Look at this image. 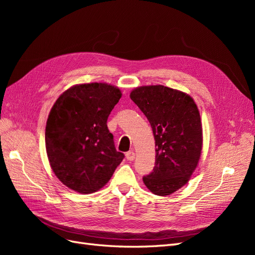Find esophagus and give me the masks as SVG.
Segmentation results:
<instances>
[{
    "instance_id": "esophagus-1",
    "label": "esophagus",
    "mask_w": 255,
    "mask_h": 255,
    "mask_svg": "<svg viewBox=\"0 0 255 255\" xmlns=\"http://www.w3.org/2000/svg\"><path fill=\"white\" fill-rule=\"evenodd\" d=\"M126 156H127L128 160H134L135 159V153H134V151H128V152H127Z\"/></svg>"
}]
</instances>
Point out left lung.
<instances>
[{
	"label": "left lung",
	"instance_id": "1",
	"mask_svg": "<svg viewBox=\"0 0 255 255\" xmlns=\"http://www.w3.org/2000/svg\"><path fill=\"white\" fill-rule=\"evenodd\" d=\"M129 97L149 120L155 139V166L143 183L154 195H171L189 181L201 156L198 107L189 95L163 85L137 87Z\"/></svg>",
	"mask_w": 255,
	"mask_h": 255
}]
</instances>
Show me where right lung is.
I'll return each mask as SVG.
<instances>
[{"label":"right lung","mask_w":255,"mask_h":255,"mask_svg":"<svg viewBox=\"0 0 255 255\" xmlns=\"http://www.w3.org/2000/svg\"><path fill=\"white\" fill-rule=\"evenodd\" d=\"M121 96L110 84H80L54 103L45 127V149L53 172L68 188L80 194L98 191L125 158L107 128Z\"/></svg>","instance_id":"obj_1"}]
</instances>
